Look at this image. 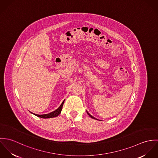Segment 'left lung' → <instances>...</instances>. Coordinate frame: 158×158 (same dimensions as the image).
Here are the masks:
<instances>
[{
  "instance_id": "left-lung-1",
  "label": "left lung",
  "mask_w": 158,
  "mask_h": 158,
  "mask_svg": "<svg viewBox=\"0 0 158 158\" xmlns=\"http://www.w3.org/2000/svg\"><path fill=\"white\" fill-rule=\"evenodd\" d=\"M86 112H87V113H88V115H89V117H91V118H94V119H95V120H97V118H95V117H93V116H92V115H90V114H89V113H88V111H86Z\"/></svg>"
}]
</instances>
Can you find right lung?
<instances>
[{
	"instance_id": "right-lung-1",
	"label": "right lung",
	"mask_w": 158,
	"mask_h": 158,
	"mask_svg": "<svg viewBox=\"0 0 158 158\" xmlns=\"http://www.w3.org/2000/svg\"><path fill=\"white\" fill-rule=\"evenodd\" d=\"M64 103V100L62 102L61 105L60 106V107H59L58 109H56V110H55L54 111L48 113V114H34V113H32L33 114L37 116V117H39L43 118H48L55 117H57L58 115H59L60 114L61 112V110H62V108H63V106Z\"/></svg>"
}]
</instances>
